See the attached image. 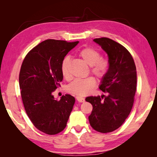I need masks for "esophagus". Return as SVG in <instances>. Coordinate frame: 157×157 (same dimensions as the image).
<instances>
[{
	"instance_id": "esophagus-1",
	"label": "esophagus",
	"mask_w": 157,
	"mask_h": 157,
	"mask_svg": "<svg viewBox=\"0 0 157 157\" xmlns=\"http://www.w3.org/2000/svg\"><path fill=\"white\" fill-rule=\"evenodd\" d=\"M76 98H77V101L78 102H80V103H84L85 101V99L82 97H80V96H77L76 97Z\"/></svg>"
}]
</instances>
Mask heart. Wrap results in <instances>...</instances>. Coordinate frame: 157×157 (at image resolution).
<instances>
[{"label":"heart","instance_id":"heart-1","mask_svg":"<svg viewBox=\"0 0 157 157\" xmlns=\"http://www.w3.org/2000/svg\"><path fill=\"white\" fill-rule=\"evenodd\" d=\"M78 56L85 63L90 66V72L98 78L102 79L106 77L110 63L106 59L101 58V53L92 47H85L78 52ZM70 59L68 56L65 57L61 64V72L64 78L70 77L69 65ZM96 85V80L92 77L84 79L77 78L71 82L67 87V91L71 94L78 96H83L90 94Z\"/></svg>","mask_w":157,"mask_h":157}]
</instances>
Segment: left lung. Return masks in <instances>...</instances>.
I'll return each mask as SVG.
<instances>
[{"mask_svg":"<svg viewBox=\"0 0 157 157\" xmlns=\"http://www.w3.org/2000/svg\"><path fill=\"white\" fill-rule=\"evenodd\" d=\"M94 41L107 54L110 68L99 86L108 96L86 98L93 107L88 119L95 130L108 133L119 128L130 113L136 91V67L131 54L124 46L106 37Z\"/></svg>","mask_w":157,"mask_h":157,"instance_id":"left-lung-1","label":"left lung"}]
</instances>
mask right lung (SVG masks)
I'll return each mask as SVG.
<instances>
[{"label":"right lung","instance_id":"right-lung-1","mask_svg":"<svg viewBox=\"0 0 157 157\" xmlns=\"http://www.w3.org/2000/svg\"><path fill=\"white\" fill-rule=\"evenodd\" d=\"M78 42L46 40L23 61L19 84L23 105L33 125L46 134L55 135L65 129L75 104V98L69 94L56 100L52 93L63 78L61 62Z\"/></svg>","mask_w":157,"mask_h":157}]
</instances>
